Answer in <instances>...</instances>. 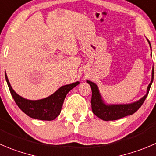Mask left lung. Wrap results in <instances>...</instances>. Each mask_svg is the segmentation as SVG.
Here are the masks:
<instances>
[{"label":"left lung","mask_w":156,"mask_h":156,"mask_svg":"<svg viewBox=\"0 0 156 156\" xmlns=\"http://www.w3.org/2000/svg\"><path fill=\"white\" fill-rule=\"evenodd\" d=\"M148 43L150 46V49H152L149 41H148ZM151 55H152V52H151ZM153 78L154 69L152 68V79H151L149 84L148 85L146 94L138 101L129 103V104H108L104 101L103 97L101 96L98 86L93 81L86 80L87 83L90 84L92 90L91 101H90L92 111L98 117L104 120V121L116 120L123 118L126 116L133 114L135 112H136L140 109V107H141L142 104L146 100V97L149 94L151 85L152 84V81H153Z\"/></svg>","instance_id":"left-lung-1"}]
</instances>
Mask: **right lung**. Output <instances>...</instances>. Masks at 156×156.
<instances>
[{
	"mask_svg": "<svg viewBox=\"0 0 156 156\" xmlns=\"http://www.w3.org/2000/svg\"><path fill=\"white\" fill-rule=\"evenodd\" d=\"M6 81L10 94L21 110L27 116L40 120H53L61 113L63 102L67 94L80 84L79 81L60 87L55 92L47 98L39 100H29L18 94L10 85L5 72Z\"/></svg>",
	"mask_w": 156,
	"mask_h": 156,
	"instance_id": "obj_1",
	"label": "right lung"
}]
</instances>
